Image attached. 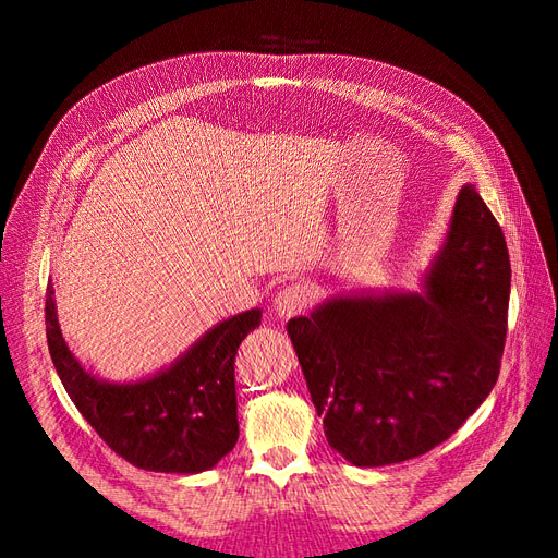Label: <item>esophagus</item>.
<instances>
[{
  "mask_svg": "<svg viewBox=\"0 0 558 558\" xmlns=\"http://www.w3.org/2000/svg\"><path fill=\"white\" fill-rule=\"evenodd\" d=\"M312 302V290L304 282H292V286L282 288L276 298V314L280 318H290L302 314Z\"/></svg>",
  "mask_w": 558,
  "mask_h": 558,
  "instance_id": "34e87169",
  "label": "esophagus"
}]
</instances>
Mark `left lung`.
<instances>
[{
    "label": "left lung",
    "mask_w": 558,
    "mask_h": 558,
    "mask_svg": "<svg viewBox=\"0 0 558 558\" xmlns=\"http://www.w3.org/2000/svg\"><path fill=\"white\" fill-rule=\"evenodd\" d=\"M511 260L465 184L420 292L336 294L288 322L328 444L384 468L444 444L499 378Z\"/></svg>",
    "instance_id": "1"
}]
</instances>
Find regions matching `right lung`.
Listing matches in <instances>:
<instances>
[{"instance_id": "1", "label": "right lung", "mask_w": 558, "mask_h": 558, "mask_svg": "<svg viewBox=\"0 0 558 558\" xmlns=\"http://www.w3.org/2000/svg\"><path fill=\"white\" fill-rule=\"evenodd\" d=\"M260 314L254 306L225 318L160 372L117 384L93 376L69 350L50 282L47 348L69 398L117 456L141 470L198 475L216 468L240 436L234 354Z\"/></svg>"}]
</instances>
